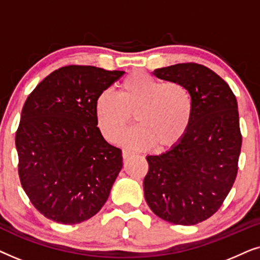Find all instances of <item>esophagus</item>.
Masks as SVG:
<instances>
[{
	"instance_id": "esophagus-1",
	"label": "esophagus",
	"mask_w": 260,
	"mask_h": 260,
	"mask_svg": "<svg viewBox=\"0 0 260 260\" xmlns=\"http://www.w3.org/2000/svg\"><path fill=\"white\" fill-rule=\"evenodd\" d=\"M122 154H123V158H124V159L129 158L130 156H133V152H131L130 150H125V149H123Z\"/></svg>"
}]
</instances>
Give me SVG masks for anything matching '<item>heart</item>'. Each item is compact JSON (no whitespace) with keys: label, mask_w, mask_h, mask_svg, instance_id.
<instances>
[{"label":"heart","mask_w":260,"mask_h":260,"mask_svg":"<svg viewBox=\"0 0 260 260\" xmlns=\"http://www.w3.org/2000/svg\"><path fill=\"white\" fill-rule=\"evenodd\" d=\"M95 117L106 140L115 141L133 120V127L119 138L129 148L158 150L172 148L182 140L193 115L190 92L179 81H165L144 71L124 78L118 94L105 90L95 99Z\"/></svg>","instance_id":"heart-1"}]
</instances>
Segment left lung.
I'll list each match as a JSON object with an SVG mask.
<instances>
[{"instance_id":"left-lung-1","label":"left lung","mask_w":260,"mask_h":260,"mask_svg":"<svg viewBox=\"0 0 260 260\" xmlns=\"http://www.w3.org/2000/svg\"><path fill=\"white\" fill-rule=\"evenodd\" d=\"M190 92L193 115L176 145L147 156L144 198L151 211L175 225H197L220 208L238 173L241 149L236 95L215 72L194 62L154 71Z\"/></svg>"}]
</instances>
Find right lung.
Listing matches in <instances>:
<instances>
[{"label":"right lung","mask_w":260,"mask_h":260,"mask_svg":"<svg viewBox=\"0 0 260 260\" xmlns=\"http://www.w3.org/2000/svg\"><path fill=\"white\" fill-rule=\"evenodd\" d=\"M123 74L65 66L28 95L15 137L19 176L30 202L47 219L76 225L97 214L108 200L123 157L102 136L94 104Z\"/></svg>","instance_id":"obj_1"}]
</instances>
